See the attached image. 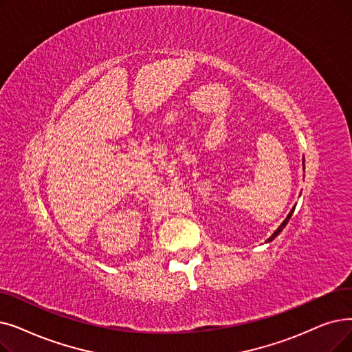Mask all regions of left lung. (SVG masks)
Wrapping results in <instances>:
<instances>
[{
	"mask_svg": "<svg viewBox=\"0 0 352 352\" xmlns=\"http://www.w3.org/2000/svg\"><path fill=\"white\" fill-rule=\"evenodd\" d=\"M303 160H305V158H303ZM303 170H305V161H303ZM295 207H296V206H294V207H292V210L289 211V214H287V216H286V219L282 221V224H280V226L276 228V230H274V233H273V234H272V236H270V237L266 240V243H270L272 240H274V237H278V236L280 234V232H282L283 228L286 227V224H287V221L290 220V217H292V214H294V211H295Z\"/></svg>",
	"mask_w": 352,
	"mask_h": 352,
	"instance_id": "8db88e82",
	"label": "left lung"
}]
</instances>
